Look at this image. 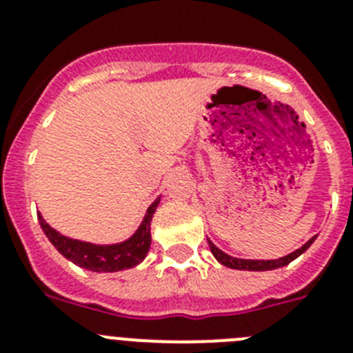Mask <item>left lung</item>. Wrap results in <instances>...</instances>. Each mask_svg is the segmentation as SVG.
Instances as JSON below:
<instances>
[{"instance_id":"left-lung-1","label":"left lung","mask_w":353,"mask_h":353,"mask_svg":"<svg viewBox=\"0 0 353 353\" xmlns=\"http://www.w3.org/2000/svg\"><path fill=\"white\" fill-rule=\"evenodd\" d=\"M314 239H316V236H313V239L307 240V242H305L302 248H299L297 251L290 252V254H286V256L277 258V260H245V258H236V256H232V254H228V252H224L223 249L217 248V245H215L210 239H207V240H208V248H210V251H212V254H214L215 260L219 261L221 265H224V267H228V269L263 272V270H274V269H279V267H285V265H288L290 261H293L295 258L301 256L302 252L307 251V249H310V245L314 242Z\"/></svg>"}]
</instances>
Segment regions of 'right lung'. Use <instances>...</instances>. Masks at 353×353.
<instances>
[{
	"instance_id": "add662e5",
	"label": "right lung",
	"mask_w": 353,
	"mask_h": 353,
	"mask_svg": "<svg viewBox=\"0 0 353 353\" xmlns=\"http://www.w3.org/2000/svg\"><path fill=\"white\" fill-rule=\"evenodd\" d=\"M159 203H161V196L146 208V214L138 230L129 239L117 242V244H93L86 240L70 239L54 230L48 221L43 219L40 212L39 223L49 242L58 249L61 256L70 260L72 263L79 265L81 269L92 270V272H120V270L132 269L139 265L148 254L150 245H152L150 224H152V217H154Z\"/></svg>"
}]
</instances>
